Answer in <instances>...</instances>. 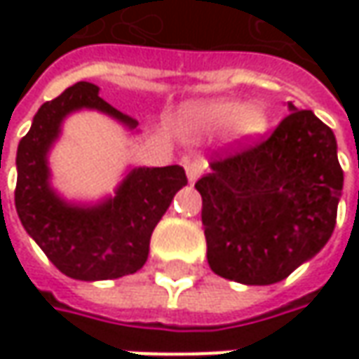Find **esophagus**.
Segmentation results:
<instances>
[{"instance_id":"obj_1","label":"esophagus","mask_w":359,"mask_h":359,"mask_svg":"<svg viewBox=\"0 0 359 359\" xmlns=\"http://www.w3.org/2000/svg\"><path fill=\"white\" fill-rule=\"evenodd\" d=\"M205 170V161L200 158H194V159H186V172L187 177H189V182L194 184L198 177H200L201 173Z\"/></svg>"}]
</instances>
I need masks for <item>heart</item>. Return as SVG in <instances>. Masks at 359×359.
Listing matches in <instances>:
<instances>
[{
	"instance_id": "heart-1",
	"label": "heart",
	"mask_w": 359,
	"mask_h": 359,
	"mask_svg": "<svg viewBox=\"0 0 359 359\" xmlns=\"http://www.w3.org/2000/svg\"><path fill=\"white\" fill-rule=\"evenodd\" d=\"M187 123L205 131L226 130L236 123V131L241 137H252L268 128V116L259 105H243L236 100H212L187 105Z\"/></svg>"
}]
</instances>
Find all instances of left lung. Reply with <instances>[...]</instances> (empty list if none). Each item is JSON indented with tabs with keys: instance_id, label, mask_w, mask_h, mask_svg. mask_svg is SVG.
I'll return each mask as SVG.
<instances>
[{
	"instance_id": "obj_1",
	"label": "left lung",
	"mask_w": 359,
	"mask_h": 359,
	"mask_svg": "<svg viewBox=\"0 0 359 359\" xmlns=\"http://www.w3.org/2000/svg\"><path fill=\"white\" fill-rule=\"evenodd\" d=\"M290 114L268 137L217 154L196 182L214 273L269 285L332 238L344 172L334 131L311 109Z\"/></svg>"
}]
</instances>
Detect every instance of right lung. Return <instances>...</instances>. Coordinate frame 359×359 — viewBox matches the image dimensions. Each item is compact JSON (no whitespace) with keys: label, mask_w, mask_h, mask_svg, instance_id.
<instances>
[{"label":"right lung","mask_w":359,"mask_h":359,"mask_svg":"<svg viewBox=\"0 0 359 359\" xmlns=\"http://www.w3.org/2000/svg\"><path fill=\"white\" fill-rule=\"evenodd\" d=\"M100 88L77 81L37 109L29 131L18 145L15 210L21 226L62 273L83 280H114L135 273L149 254L151 231L187 184L180 165L137 168L128 173L116 196L100 205H74L49 187L48 151L67 114L88 107L119 119L137 121L97 95Z\"/></svg>","instance_id":"1"}]
</instances>
